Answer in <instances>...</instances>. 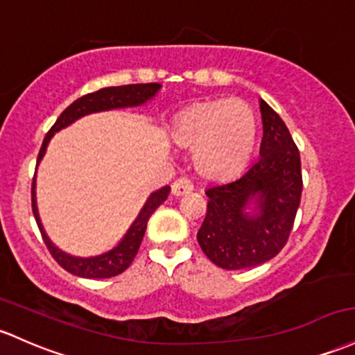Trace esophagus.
Here are the masks:
<instances>
[{"label":"esophagus","mask_w":355,"mask_h":355,"mask_svg":"<svg viewBox=\"0 0 355 355\" xmlns=\"http://www.w3.org/2000/svg\"><path fill=\"white\" fill-rule=\"evenodd\" d=\"M192 190H193V185L189 178H178V180H175L173 185H171V193L177 197L187 196V193H190Z\"/></svg>","instance_id":"esophagus-1"}]
</instances>
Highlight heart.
I'll list each match as a JSON object with an SVG mask.
<instances>
[{
	"instance_id": "obj_1",
	"label": "heart",
	"mask_w": 355,
	"mask_h": 355,
	"mask_svg": "<svg viewBox=\"0 0 355 355\" xmlns=\"http://www.w3.org/2000/svg\"><path fill=\"white\" fill-rule=\"evenodd\" d=\"M171 139L193 150V166L202 177L220 180L246 165L254 143V116L239 99L198 103L178 116Z\"/></svg>"
}]
</instances>
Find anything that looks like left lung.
Masks as SVG:
<instances>
[{"label":"left lung","instance_id":"1","mask_svg":"<svg viewBox=\"0 0 355 355\" xmlns=\"http://www.w3.org/2000/svg\"><path fill=\"white\" fill-rule=\"evenodd\" d=\"M259 109V157L239 177L205 190L207 214L197 241L224 270H246L275 258L285 248L302 198L298 148L270 104L261 99Z\"/></svg>","mask_w":355,"mask_h":355}]
</instances>
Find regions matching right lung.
Returning <instances> with one entry per match:
<instances>
[{
	"label": "right lung",
	"mask_w": 355,
	"mask_h": 355,
	"mask_svg": "<svg viewBox=\"0 0 355 355\" xmlns=\"http://www.w3.org/2000/svg\"><path fill=\"white\" fill-rule=\"evenodd\" d=\"M162 87V84L151 83V84H130V85H119V87H104L99 91L91 92V94H85L79 97L77 101H73L70 106L58 116L50 131L46 133L44 143H42L40 153H38L37 165L44 158L46 146H49L52 136L57 131L64 130L69 124H72L73 121H77L83 116L92 114V112H101V111H109V109H121V107H136L143 106L146 101L153 99V96L157 94ZM37 173L33 177L32 184V210L35 220H37L38 229H40L42 237H44L45 246L49 248L50 254L53 256V259L64 268L65 271L72 272V275L80 276V278H89V279H101V278H111V276H118L123 272L126 268H130V264L133 263L136 252H138L139 246H141L143 236H145L148 219L151 217V214L157 210L163 202L166 200L170 193V187H162L157 192L151 193L148 197V200L143 205V209L139 210L138 217H136L131 227L128 229V232L124 234L121 243L116 248H112L111 251L103 252L99 256H91V258H79V256H72L64 252L62 249H58L52 241L46 236L44 225H42L40 216H38V207H37V192H35V187H37Z\"/></svg>",
	"instance_id": "right-lung-1"
}]
</instances>
